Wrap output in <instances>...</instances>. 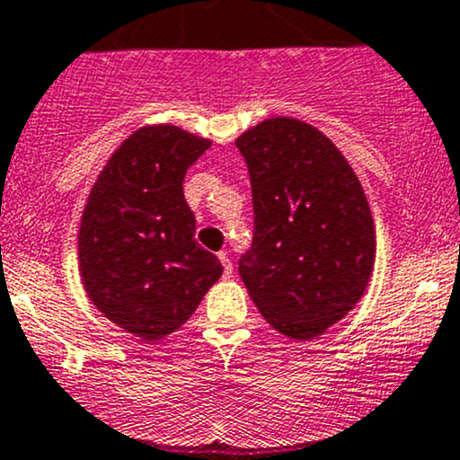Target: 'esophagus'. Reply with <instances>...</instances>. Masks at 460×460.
Here are the masks:
<instances>
[{
    "label": "esophagus",
    "mask_w": 460,
    "mask_h": 460,
    "mask_svg": "<svg viewBox=\"0 0 460 460\" xmlns=\"http://www.w3.org/2000/svg\"><path fill=\"white\" fill-rule=\"evenodd\" d=\"M219 261H221V265H224V276H226V279H230V276H232V261H230L228 252H219Z\"/></svg>",
    "instance_id": "obj_1"
}]
</instances>
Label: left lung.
Segmentation results:
<instances>
[{"instance_id":"1","label":"left lung","mask_w":460,"mask_h":460,"mask_svg":"<svg viewBox=\"0 0 460 460\" xmlns=\"http://www.w3.org/2000/svg\"><path fill=\"white\" fill-rule=\"evenodd\" d=\"M254 204L239 274L279 333L311 340L358 305L375 265V226L347 157L298 118H270L236 137Z\"/></svg>"}]
</instances>
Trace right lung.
<instances>
[{
    "mask_svg": "<svg viewBox=\"0 0 460 460\" xmlns=\"http://www.w3.org/2000/svg\"><path fill=\"white\" fill-rule=\"evenodd\" d=\"M210 145L172 125L133 131L107 160L83 210V288L105 318L146 342L180 329L224 271L195 241L181 186Z\"/></svg>",
    "mask_w": 460,
    "mask_h": 460,
    "instance_id": "1",
    "label": "right lung"
}]
</instances>
